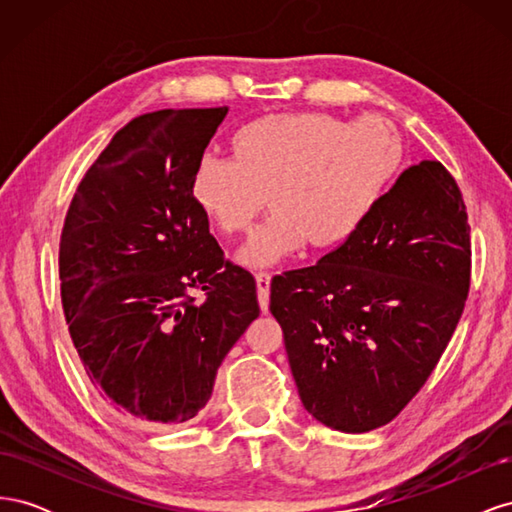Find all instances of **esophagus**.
<instances>
[{"mask_svg":"<svg viewBox=\"0 0 512 512\" xmlns=\"http://www.w3.org/2000/svg\"><path fill=\"white\" fill-rule=\"evenodd\" d=\"M269 286H271V273L258 271L256 273V288H258V303L262 312L269 309Z\"/></svg>","mask_w":512,"mask_h":512,"instance_id":"esophagus-1","label":"esophagus"}]
</instances>
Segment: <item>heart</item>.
<instances>
[{"instance_id": "heart-1", "label": "heart", "mask_w": 512, "mask_h": 512, "mask_svg": "<svg viewBox=\"0 0 512 512\" xmlns=\"http://www.w3.org/2000/svg\"><path fill=\"white\" fill-rule=\"evenodd\" d=\"M404 160L393 123L363 117L344 123L329 113H273L230 136V158L205 156L194 168L192 196L222 235L250 230L241 247L245 267H267L305 243L333 250L374 211Z\"/></svg>"}]
</instances>
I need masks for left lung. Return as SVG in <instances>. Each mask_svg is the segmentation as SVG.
<instances>
[{
  "label": "left lung",
  "instance_id": "left-lung-1",
  "mask_svg": "<svg viewBox=\"0 0 512 512\" xmlns=\"http://www.w3.org/2000/svg\"><path fill=\"white\" fill-rule=\"evenodd\" d=\"M468 211L438 160L406 168L354 235L271 282L294 382L316 421L378 429L436 369L470 290Z\"/></svg>",
  "mask_w": 512,
  "mask_h": 512
}]
</instances>
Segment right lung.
Wrapping results in <instances>:
<instances>
[{"instance_id":"obj_1","label":"right lung","mask_w":512,"mask_h":512,"mask_svg":"<svg viewBox=\"0 0 512 512\" xmlns=\"http://www.w3.org/2000/svg\"><path fill=\"white\" fill-rule=\"evenodd\" d=\"M226 113L164 108L132 119L85 173L61 230L72 344L98 393L147 427L203 410L224 356L260 314L252 273L224 258L192 196ZM192 289L206 292L203 304Z\"/></svg>"}]
</instances>
